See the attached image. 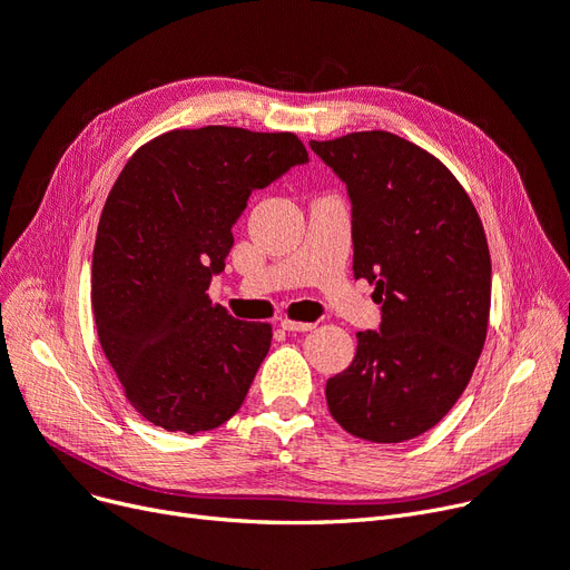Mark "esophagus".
<instances>
[{
    "instance_id": "34e87169",
    "label": "esophagus",
    "mask_w": 570,
    "mask_h": 570,
    "mask_svg": "<svg viewBox=\"0 0 570 570\" xmlns=\"http://www.w3.org/2000/svg\"><path fill=\"white\" fill-rule=\"evenodd\" d=\"M282 328L284 331H312L314 324L312 322H296V320H282Z\"/></svg>"
}]
</instances>
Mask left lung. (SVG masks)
I'll list each match as a JSON object with an SVG mask.
<instances>
[{
    "label": "left lung",
    "mask_w": 570,
    "mask_h": 570,
    "mask_svg": "<svg viewBox=\"0 0 570 570\" xmlns=\"http://www.w3.org/2000/svg\"><path fill=\"white\" fill-rule=\"evenodd\" d=\"M352 199L354 279L375 286L381 331L356 333L328 377V411L373 444L432 430L465 392L487 343L491 253L465 187L434 155L390 131L309 140Z\"/></svg>",
    "instance_id": "left-lung-1"
}]
</instances>
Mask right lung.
I'll list each match as a JSON object with an SVG mask.
<instances>
[{
    "label": "right lung",
    "instance_id": "add662e5",
    "mask_svg": "<svg viewBox=\"0 0 570 570\" xmlns=\"http://www.w3.org/2000/svg\"><path fill=\"white\" fill-rule=\"evenodd\" d=\"M296 134L174 129L140 145L102 206L91 265L100 347L153 425L195 434L239 411L272 343L269 324L208 298L253 189L305 164Z\"/></svg>",
    "mask_w": 570,
    "mask_h": 570
}]
</instances>
